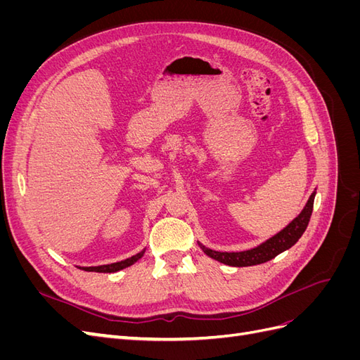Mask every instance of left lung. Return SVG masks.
I'll return each instance as SVG.
<instances>
[{"mask_svg":"<svg viewBox=\"0 0 360 360\" xmlns=\"http://www.w3.org/2000/svg\"><path fill=\"white\" fill-rule=\"evenodd\" d=\"M314 198H315V191L311 193L307 205L303 207V210L297 217H294L284 230H281L278 234L270 237L269 240L258 245L257 248L242 250V252H217V250L205 248L201 243L198 245L204 250L205 255H209L210 258L219 261V263H224L226 266L246 267V266H257L261 263H266V261L274 259L281 252L290 249L292 245H296V242L302 237V234L304 233V230H307V226L309 224L312 207H314Z\"/></svg>","mask_w":360,"mask_h":360,"instance_id":"obj_1","label":"left lung"}]
</instances>
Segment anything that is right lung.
Here are the masks:
<instances>
[{
  "instance_id": "obj_1",
  "label": "right lung",
  "mask_w": 360,
  "mask_h": 360,
  "mask_svg": "<svg viewBox=\"0 0 360 360\" xmlns=\"http://www.w3.org/2000/svg\"><path fill=\"white\" fill-rule=\"evenodd\" d=\"M144 252H146V249L141 250L139 254H136V255H134V257L126 258V259H123V261H118V263L103 264V266H93V267H79V269H82V270H85V271H99V274H114V271L123 270V269H126V267H129V266L135 264L136 261L144 255Z\"/></svg>"
}]
</instances>
